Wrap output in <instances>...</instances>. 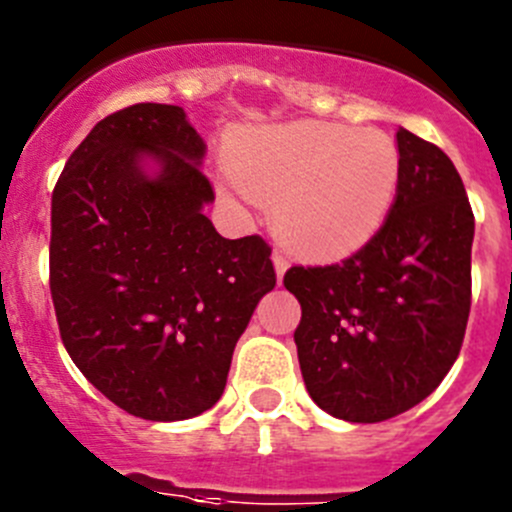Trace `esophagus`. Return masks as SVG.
<instances>
[{
  "label": "esophagus",
  "mask_w": 512,
  "mask_h": 512,
  "mask_svg": "<svg viewBox=\"0 0 512 512\" xmlns=\"http://www.w3.org/2000/svg\"><path fill=\"white\" fill-rule=\"evenodd\" d=\"M271 261H274V271H276V279H284V274H287V269H289V259L287 256H284V253H279V251H274L271 253Z\"/></svg>",
  "instance_id": "esophagus-1"
}]
</instances>
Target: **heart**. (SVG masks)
<instances>
[{
    "instance_id": "1",
    "label": "heart",
    "mask_w": 512,
    "mask_h": 512,
    "mask_svg": "<svg viewBox=\"0 0 512 512\" xmlns=\"http://www.w3.org/2000/svg\"><path fill=\"white\" fill-rule=\"evenodd\" d=\"M225 164V195L274 203L279 238L312 261L348 259L373 241L401 180V154L383 131L320 121L243 131Z\"/></svg>"
}]
</instances>
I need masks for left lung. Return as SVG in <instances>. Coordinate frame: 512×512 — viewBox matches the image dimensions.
Here are the masks:
<instances>
[{
    "label": "left lung",
    "mask_w": 512,
    "mask_h": 512,
    "mask_svg": "<svg viewBox=\"0 0 512 512\" xmlns=\"http://www.w3.org/2000/svg\"><path fill=\"white\" fill-rule=\"evenodd\" d=\"M401 180L386 223L342 264L292 266L294 332L312 401L375 424L424 401L457 360L470 317L475 215L452 159L398 129Z\"/></svg>",
    "instance_id": "8db88e82"
}]
</instances>
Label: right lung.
Listing matches in <instances>:
<instances>
[{
    "label": "right lung",
    "instance_id": "right-lung-1",
    "mask_svg": "<svg viewBox=\"0 0 512 512\" xmlns=\"http://www.w3.org/2000/svg\"><path fill=\"white\" fill-rule=\"evenodd\" d=\"M205 142L180 106L106 116L53 190L50 294L60 337L126 414L182 421L223 396L233 348L276 284L261 236L223 238Z\"/></svg>",
    "mask_w": 512,
    "mask_h": 512
}]
</instances>
